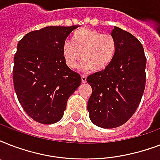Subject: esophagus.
<instances>
[{
  "mask_svg": "<svg viewBox=\"0 0 160 160\" xmlns=\"http://www.w3.org/2000/svg\"><path fill=\"white\" fill-rule=\"evenodd\" d=\"M86 76L85 75H81V81H82V83H85L86 82Z\"/></svg>",
  "mask_w": 160,
  "mask_h": 160,
  "instance_id": "1",
  "label": "esophagus"
}]
</instances>
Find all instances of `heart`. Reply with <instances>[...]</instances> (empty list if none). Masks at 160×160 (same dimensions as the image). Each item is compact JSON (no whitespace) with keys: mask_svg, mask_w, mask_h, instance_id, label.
Returning <instances> with one entry per match:
<instances>
[{"mask_svg":"<svg viewBox=\"0 0 160 160\" xmlns=\"http://www.w3.org/2000/svg\"><path fill=\"white\" fill-rule=\"evenodd\" d=\"M117 41L114 36L93 29L82 28L74 32L71 41L63 45V56L70 69H75L80 60L83 70L100 72L109 67L117 51Z\"/></svg>","mask_w":160,"mask_h":160,"instance_id":"1","label":"heart"}]
</instances>
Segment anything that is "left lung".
<instances>
[{
    "label": "left lung",
    "instance_id": "8db88e82",
    "mask_svg": "<svg viewBox=\"0 0 160 160\" xmlns=\"http://www.w3.org/2000/svg\"><path fill=\"white\" fill-rule=\"evenodd\" d=\"M117 51L109 67L87 77L92 94L87 109L93 124L116 128L129 120L141 101L145 87L146 57L142 44L133 35L114 26Z\"/></svg>",
    "mask_w": 160,
    "mask_h": 160
}]
</instances>
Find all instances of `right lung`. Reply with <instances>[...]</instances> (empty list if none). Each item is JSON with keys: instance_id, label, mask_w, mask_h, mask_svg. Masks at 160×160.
<instances>
[{"instance_id": "right-lung-1", "label": "right lung", "mask_w": 160, "mask_h": 160, "mask_svg": "<svg viewBox=\"0 0 160 160\" xmlns=\"http://www.w3.org/2000/svg\"><path fill=\"white\" fill-rule=\"evenodd\" d=\"M78 26H46L19 41L13 82L20 104L35 121L51 124L64 115L66 103L81 83L63 56L65 39Z\"/></svg>"}]
</instances>
